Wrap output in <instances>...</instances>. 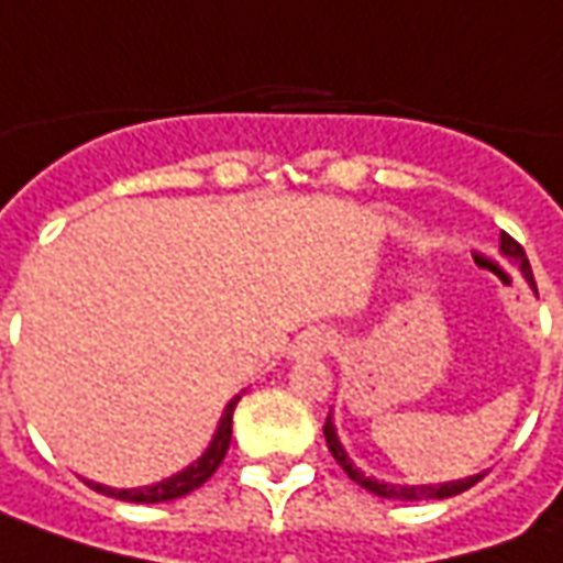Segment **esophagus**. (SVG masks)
<instances>
[{
    "mask_svg": "<svg viewBox=\"0 0 563 563\" xmlns=\"http://www.w3.org/2000/svg\"><path fill=\"white\" fill-rule=\"evenodd\" d=\"M335 347V335L329 332V329H310V332H305V335L298 338L295 341V350H292V356H322L325 350H332Z\"/></svg>",
    "mask_w": 563,
    "mask_h": 563,
    "instance_id": "esophagus-1",
    "label": "esophagus"
}]
</instances>
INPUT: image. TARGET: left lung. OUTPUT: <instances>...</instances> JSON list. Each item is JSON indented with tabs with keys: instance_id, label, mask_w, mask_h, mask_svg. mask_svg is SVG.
I'll list each match as a JSON object with an SVG mask.
<instances>
[{
	"instance_id": "8db88e82",
	"label": "left lung",
	"mask_w": 563,
	"mask_h": 563,
	"mask_svg": "<svg viewBox=\"0 0 563 563\" xmlns=\"http://www.w3.org/2000/svg\"><path fill=\"white\" fill-rule=\"evenodd\" d=\"M500 253L506 255L509 262H515V265L521 268V274H525V280L537 289V283H533V271H530V262H528V255H525V250H521V243L512 241L509 234H500ZM322 432H325V445H329V451H332V457L338 460V466H341V470H344L356 485L365 487V490H372V494H377V497H387V500H445V497H457V494H463V490H470L475 482H482V478H485V473H478V475H470V478H457V482H445V485H390V482H377V478H372V475H365L360 466H353V460L347 457L344 445L338 442L332 415L325 418Z\"/></svg>"
}]
</instances>
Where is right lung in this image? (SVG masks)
Here are the masks:
<instances>
[{
  "label": "right lung",
  "mask_w": 563,
  "mask_h": 563,
  "mask_svg": "<svg viewBox=\"0 0 563 563\" xmlns=\"http://www.w3.org/2000/svg\"><path fill=\"white\" fill-rule=\"evenodd\" d=\"M241 402V393L225 405V411H222V418H219V427L213 432V442L207 445V451L200 454L191 466H186L183 473L170 475V478H164V482H155V485H145V487H109L100 485V482H88L97 494H106V497H115V500L124 503H167V500H179V497H186L191 490H198L210 475L219 470V463L225 460L228 445H231V420H234V408Z\"/></svg>",
  "instance_id": "1"
}]
</instances>
